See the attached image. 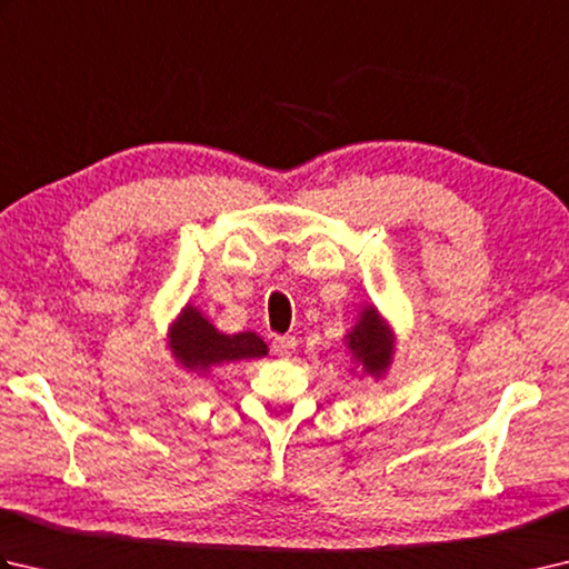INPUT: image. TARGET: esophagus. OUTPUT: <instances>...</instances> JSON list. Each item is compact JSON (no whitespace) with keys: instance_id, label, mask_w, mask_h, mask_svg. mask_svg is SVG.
Masks as SVG:
<instances>
[{"instance_id":"obj_1","label":"esophagus","mask_w":569,"mask_h":569,"mask_svg":"<svg viewBox=\"0 0 569 569\" xmlns=\"http://www.w3.org/2000/svg\"><path fill=\"white\" fill-rule=\"evenodd\" d=\"M296 349V337L293 335H283V337H276L273 340V352L278 357H291Z\"/></svg>"}]
</instances>
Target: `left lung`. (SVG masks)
<instances>
[{"label":"left lung","instance_id":"1","mask_svg":"<svg viewBox=\"0 0 569 569\" xmlns=\"http://www.w3.org/2000/svg\"><path fill=\"white\" fill-rule=\"evenodd\" d=\"M345 345L361 377L379 381L389 373L396 355V335L377 306H361L355 328L345 337Z\"/></svg>","mask_w":569,"mask_h":569}]
</instances>
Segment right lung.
I'll use <instances>...</instances> for the list:
<instances>
[{
  "instance_id": "obj_1",
  "label": "right lung",
  "mask_w": 569,
  "mask_h": 569,
  "mask_svg": "<svg viewBox=\"0 0 569 569\" xmlns=\"http://www.w3.org/2000/svg\"><path fill=\"white\" fill-rule=\"evenodd\" d=\"M168 349L180 367L198 377H204L212 367L269 355V347L257 332H220L192 303L180 310L168 328Z\"/></svg>"
}]
</instances>
